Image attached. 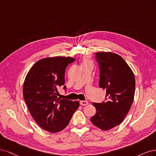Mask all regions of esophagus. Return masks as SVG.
Here are the masks:
<instances>
[{
  "mask_svg": "<svg viewBox=\"0 0 156 156\" xmlns=\"http://www.w3.org/2000/svg\"><path fill=\"white\" fill-rule=\"evenodd\" d=\"M80 103L82 105H86L89 104V102L87 101H83V100H81V101L80 102Z\"/></svg>",
  "mask_w": 156,
  "mask_h": 156,
  "instance_id": "34e87169",
  "label": "esophagus"
}]
</instances>
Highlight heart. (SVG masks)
Listing matches in <instances>:
<instances>
[{
    "instance_id": "b5f03b06",
    "label": "heart",
    "mask_w": 156,
    "mask_h": 156,
    "mask_svg": "<svg viewBox=\"0 0 156 156\" xmlns=\"http://www.w3.org/2000/svg\"><path fill=\"white\" fill-rule=\"evenodd\" d=\"M89 64H92L91 59L87 56H84L82 59V65H87Z\"/></svg>"
}]
</instances>
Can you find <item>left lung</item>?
<instances>
[{"label": "left lung", "instance_id": "left-lung-1", "mask_svg": "<svg viewBox=\"0 0 156 156\" xmlns=\"http://www.w3.org/2000/svg\"><path fill=\"white\" fill-rule=\"evenodd\" d=\"M95 58L99 65V87L106 90L105 102L93 103L97 113L91 122L102 130H108L122 122L131 108L135 94L133 71L119 55L98 52Z\"/></svg>", "mask_w": 156, "mask_h": 156}]
</instances>
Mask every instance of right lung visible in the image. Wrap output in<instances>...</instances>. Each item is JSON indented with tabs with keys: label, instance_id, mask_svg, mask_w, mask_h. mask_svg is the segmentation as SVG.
<instances>
[{
	"label": "right lung",
	"instance_id": "obj_1",
	"mask_svg": "<svg viewBox=\"0 0 156 156\" xmlns=\"http://www.w3.org/2000/svg\"><path fill=\"white\" fill-rule=\"evenodd\" d=\"M74 61L62 56L41 59L25 78L23 92L29 112L39 126L49 132L63 130L79 107L78 101L58 97L59 87L65 83V69Z\"/></svg>",
	"mask_w": 156,
	"mask_h": 156
}]
</instances>
